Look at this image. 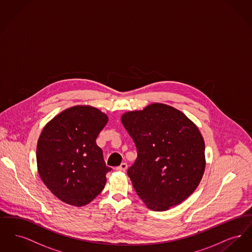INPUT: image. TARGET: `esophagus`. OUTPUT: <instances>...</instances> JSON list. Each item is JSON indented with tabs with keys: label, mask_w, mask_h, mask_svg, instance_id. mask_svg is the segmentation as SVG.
<instances>
[{
	"label": "esophagus",
	"mask_w": 252,
	"mask_h": 252,
	"mask_svg": "<svg viewBox=\"0 0 252 252\" xmlns=\"http://www.w3.org/2000/svg\"><path fill=\"white\" fill-rule=\"evenodd\" d=\"M126 169H127V164L126 162H123L120 166L116 167V170L119 171V172H125Z\"/></svg>",
	"instance_id": "esophagus-1"
}]
</instances>
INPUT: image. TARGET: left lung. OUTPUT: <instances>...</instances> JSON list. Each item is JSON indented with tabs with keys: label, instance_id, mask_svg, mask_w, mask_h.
Instances as JSON below:
<instances>
[{
	"label": "left lung",
	"instance_id": "8db88e82",
	"mask_svg": "<svg viewBox=\"0 0 252 252\" xmlns=\"http://www.w3.org/2000/svg\"><path fill=\"white\" fill-rule=\"evenodd\" d=\"M121 121L138 154L127 175L146 207L163 212L189 197L206 167L197 126L180 109L162 103L126 111Z\"/></svg>",
	"mask_w": 252,
	"mask_h": 252
}]
</instances>
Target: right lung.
I'll return each instance as SVG.
<instances>
[{"label":"right lung","instance_id":"add662e5","mask_svg":"<svg viewBox=\"0 0 252 252\" xmlns=\"http://www.w3.org/2000/svg\"><path fill=\"white\" fill-rule=\"evenodd\" d=\"M108 117L92 106L62 110L49 121L36 144V166L43 183L64 203L82 207L103 191L107 173L96 138Z\"/></svg>","mask_w":252,"mask_h":252}]
</instances>
